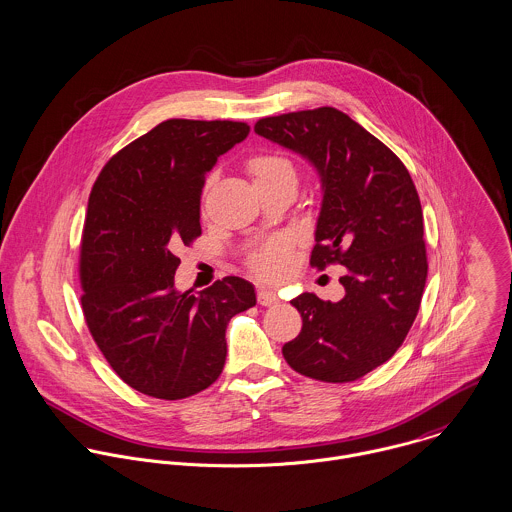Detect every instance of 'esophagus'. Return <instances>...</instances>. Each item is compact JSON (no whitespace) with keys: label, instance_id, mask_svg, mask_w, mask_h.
I'll return each instance as SVG.
<instances>
[{"label":"esophagus","instance_id":"obj_1","mask_svg":"<svg viewBox=\"0 0 512 512\" xmlns=\"http://www.w3.org/2000/svg\"><path fill=\"white\" fill-rule=\"evenodd\" d=\"M258 303H260L262 307H272V305H278L279 297L274 291L258 289Z\"/></svg>","mask_w":512,"mask_h":512}]
</instances>
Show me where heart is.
Wrapping results in <instances>:
<instances>
[{"label": "heart", "instance_id": "heart-1", "mask_svg": "<svg viewBox=\"0 0 512 512\" xmlns=\"http://www.w3.org/2000/svg\"><path fill=\"white\" fill-rule=\"evenodd\" d=\"M248 174L258 189L278 182H295V170L291 162L279 154H256L246 164ZM211 182V180H209ZM207 182V184H209ZM250 272L262 281L278 283L295 268V254L285 238H272L248 256Z\"/></svg>", "mask_w": 512, "mask_h": 512}]
</instances>
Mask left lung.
<instances>
[{"mask_svg":"<svg viewBox=\"0 0 512 512\" xmlns=\"http://www.w3.org/2000/svg\"><path fill=\"white\" fill-rule=\"evenodd\" d=\"M254 131L317 168L323 203L311 266H344L340 301L291 299L303 328L283 358L311 379L356 381L397 352L419 313L428 260L417 187L395 152L334 107L264 117Z\"/></svg>","mask_w":512,"mask_h":512,"instance_id":"1","label":"left lung"}]
</instances>
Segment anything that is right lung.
<instances>
[{"mask_svg": "<svg viewBox=\"0 0 512 512\" xmlns=\"http://www.w3.org/2000/svg\"><path fill=\"white\" fill-rule=\"evenodd\" d=\"M248 133L240 121L168 119L93 184L80 246L84 319L113 372L148 397L178 401L217 381L229 321L256 305L254 285L234 276L199 295L174 287L176 252L201 236L205 176Z\"/></svg>", "mask_w": 512, "mask_h": 512, "instance_id": "right-lung-1", "label": "right lung"}]
</instances>
